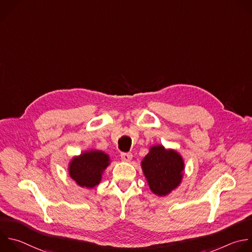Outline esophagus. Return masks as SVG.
Instances as JSON below:
<instances>
[{"label": "esophagus", "mask_w": 252, "mask_h": 252, "mask_svg": "<svg viewBox=\"0 0 252 252\" xmlns=\"http://www.w3.org/2000/svg\"><path fill=\"white\" fill-rule=\"evenodd\" d=\"M121 158L123 161H126V162H129L132 158V154L131 153H127V152H123L121 153Z\"/></svg>", "instance_id": "obj_1"}]
</instances>
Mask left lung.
<instances>
[{
    "label": "left lung",
    "mask_w": 252,
    "mask_h": 252,
    "mask_svg": "<svg viewBox=\"0 0 252 252\" xmlns=\"http://www.w3.org/2000/svg\"><path fill=\"white\" fill-rule=\"evenodd\" d=\"M141 168L150 190L157 196H166L177 188L183 178L184 161L173 149L163 145L151 146L141 161Z\"/></svg>",
    "instance_id": "8db88e82"
}]
</instances>
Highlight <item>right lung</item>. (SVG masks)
I'll return each instance as SVG.
<instances>
[{"label": "right lung", "instance_id": "1", "mask_svg": "<svg viewBox=\"0 0 252 252\" xmlns=\"http://www.w3.org/2000/svg\"><path fill=\"white\" fill-rule=\"evenodd\" d=\"M110 164V156L101 150H90L73 157L69 175L80 186L94 188L102 180V174Z\"/></svg>", "mask_w": 252, "mask_h": 252}]
</instances>
